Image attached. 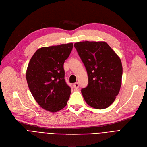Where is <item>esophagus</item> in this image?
<instances>
[{
	"mask_svg": "<svg viewBox=\"0 0 147 147\" xmlns=\"http://www.w3.org/2000/svg\"><path fill=\"white\" fill-rule=\"evenodd\" d=\"M74 88L75 90H78V89L79 88V84H78V83H77V82L75 83L74 84Z\"/></svg>",
	"mask_w": 147,
	"mask_h": 147,
	"instance_id": "1",
	"label": "esophagus"
}]
</instances>
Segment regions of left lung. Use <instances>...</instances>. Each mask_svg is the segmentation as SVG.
I'll return each mask as SVG.
<instances>
[{"label": "left lung", "instance_id": "1", "mask_svg": "<svg viewBox=\"0 0 147 147\" xmlns=\"http://www.w3.org/2000/svg\"><path fill=\"white\" fill-rule=\"evenodd\" d=\"M74 47L88 76V86L81 91L84 100L96 109L107 108L121 88V59L105 42H80L75 43Z\"/></svg>", "mask_w": 147, "mask_h": 147}]
</instances>
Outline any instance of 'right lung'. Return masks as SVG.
I'll list each match as a JSON object with an SVG mask.
<instances>
[{"label": "right lung", "mask_w": 147, "mask_h": 147, "mask_svg": "<svg viewBox=\"0 0 147 147\" xmlns=\"http://www.w3.org/2000/svg\"><path fill=\"white\" fill-rule=\"evenodd\" d=\"M72 48V43L40 48L29 63L26 80L29 90L38 105L51 112L65 107L70 97L64 63Z\"/></svg>", "instance_id": "obj_1"}]
</instances>
